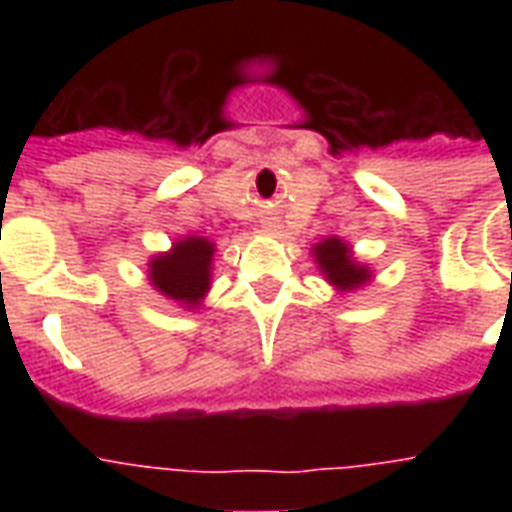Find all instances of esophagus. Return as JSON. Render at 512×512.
Returning <instances> with one entry per match:
<instances>
[{
  "instance_id": "34e87169",
  "label": "esophagus",
  "mask_w": 512,
  "mask_h": 512,
  "mask_svg": "<svg viewBox=\"0 0 512 512\" xmlns=\"http://www.w3.org/2000/svg\"><path fill=\"white\" fill-rule=\"evenodd\" d=\"M263 228H265V231H273V228H276V225H268V223H265Z\"/></svg>"
}]
</instances>
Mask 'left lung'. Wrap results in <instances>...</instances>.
Segmentation results:
<instances>
[{"instance_id":"1","label":"left lung","mask_w":512,"mask_h":512,"mask_svg":"<svg viewBox=\"0 0 512 512\" xmlns=\"http://www.w3.org/2000/svg\"><path fill=\"white\" fill-rule=\"evenodd\" d=\"M311 255L313 263L319 265L324 281H329L340 295L356 292L374 279L372 268L366 263H358L353 247L340 236H329V239L319 241L311 249Z\"/></svg>"}]
</instances>
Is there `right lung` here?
I'll return each mask as SVG.
<instances>
[{"instance_id": "right-lung-1", "label": "right lung", "mask_w": 512, "mask_h": 512, "mask_svg": "<svg viewBox=\"0 0 512 512\" xmlns=\"http://www.w3.org/2000/svg\"><path fill=\"white\" fill-rule=\"evenodd\" d=\"M215 241L207 236H183L172 241L167 252H156L148 260L151 287L170 303L185 311H196L212 287Z\"/></svg>"}]
</instances>
